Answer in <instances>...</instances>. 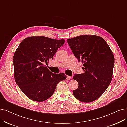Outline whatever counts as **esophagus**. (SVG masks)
Segmentation results:
<instances>
[{
    "label": "esophagus",
    "mask_w": 127,
    "mask_h": 127,
    "mask_svg": "<svg viewBox=\"0 0 127 127\" xmlns=\"http://www.w3.org/2000/svg\"><path fill=\"white\" fill-rule=\"evenodd\" d=\"M66 79L69 80H70L71 79V76H67L66 77Z\"/></svg>",
    "instance_id": "1"
}]
</instances>
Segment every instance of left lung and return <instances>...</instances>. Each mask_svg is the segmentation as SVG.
<instances>
[{"mask_svg": "<svg viewBox=\"0 0 127 127\" xmlns=\"http://www.w3.org/2000/svg\"><path fill=\"white\" fill-rule=\"evenodd\" d=\"M78 62L83 63L84 74H75L78 88L73 92L82 102L90 103L100 97L111 84L114 57L108 44L96 35H80L67 39Z\"/></svg>", "mask_w": 127, "mask_h": 127, "instance_id": "1", "label": "left lung"}]
</instances>
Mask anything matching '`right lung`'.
Here are the masks:
<instances>
[{"instance_id": "obj_1", "label": "right lung", "mask_w": 127, "mask_h": 127, "mask_svg": "<svg viewBox=\"0 0 127 127\" xmlns=\"http://www.w3.org/2000/svg\"><path fill=\"white\" fill-rule=\"evenodd\" d=\"M64 39L32 36L21 41L13 56L14 76L20 89L31 100L43 102L50 97L59 82L66 78L63 73L55 74L47 66Z\"/></svg>"}]
</instances>
